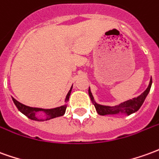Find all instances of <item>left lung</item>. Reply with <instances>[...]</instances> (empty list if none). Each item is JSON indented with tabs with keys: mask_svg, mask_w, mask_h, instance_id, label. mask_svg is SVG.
<instances>
[{
	"mask_svg": "<svg viewBox=\"0 0 159 159\" xmlns=\"http://www.w3.org/2000/svg\"><path fill=\"white\" fill-rule=\"evenodd\" d=\"M152 80L151 78L150 80V83L148 85L147 89H145L141 95H139L135 98H133L132 100H128L124 102L119 104L117 106L110 107V106H104V105H101L98 104L95 102L94 97L92 95L90 89H89V95L90 97L91 101L93 104L95 105L96 112L98 113L100 115H107V114H125L126 115H130V114H134L135 112H137L140 107L142 106L143 102H145L146 96L150 92L151 87H152Z\"/></svg>",
	"mask_w": 159,
	"mask_h": 159,
	"instance_id": "left-lung-1",
	"label": "left lung"
}]
</instances>
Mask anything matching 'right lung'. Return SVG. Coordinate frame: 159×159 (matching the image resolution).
I'll list each match as a JSON object with an SVG mask.
<instances>
[{
    "label": "right lung",
    "instance_id": "obj_1",
    "mask_svg": "<svg viewBox=\"0 0 159 159\" xmlns=\"http://www.w3.org/2000/svg\"><path fill=\"white\" fill-rule=\"evenodd\" d=\"M72 86L68 92V94L66 95L65 98V102H67L70 98V95L71 93ZM14 103L15 106L17 107L18 110L21 112L22 114H25L26 117H28L33 120H36V121H45V120H48L51 119L56 118V117H59L64 115L67 107V104H64L63 106L57 107L55 108H51V109H44V108H39V107H32L25 106L22 103L19 102L15 99L13 98ZM39 112H42L43 116L39 114Z\"/></svg>",
    "mask_w": 159,
    "mask_h": 159
}]
</instances>
